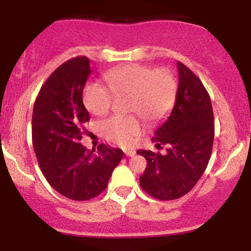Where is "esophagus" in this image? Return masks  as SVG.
I'll list each match as a JSON object with an SVG mask.
<instances>
[{
  "label": "esophagus",
  "instance_id": "obj_1",
  "mask_svg": "<svg viewBox=\"0 0 251 251\" xmlns=\"http://www.w3.org/2000/svg\"><path fill=\"white\" fill-rule=\"evenodd\" d=\"M125 154L127 155V157H133L135 154V151L134 150H127V151H125Z\"/></svg>",
  "mask_w": 251,
  "mask_h": 251
}]
</instances>
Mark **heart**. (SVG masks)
<instances>
[{
	"instance_id": "heart-1",
	"label": "heart",
	"mask_w": 251,
	"mask_h": 251,
	"mask_svg": "<svg viewBox=\"0 0 251 251\" xmlns=\"http://www.w3.org/2000/svg\"><path fill=\"white\" fill-rule=\"evenodd\" d=\"M108 89L98 85H87L82 99L86 108L94 116H106L114 98L126 99L127 117H112L100 124L101 133L109 142L131 146L142 133L140 117L149 124H155L169 114L176 102L178 83L168 68L154 70L151 66L129 63L108 72L105 75Z\"/></svg>"
}]
</instances>
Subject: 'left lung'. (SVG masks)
I'll return each instance as SVG.
<instances>
[{
  "instance_id": "left-lung-1",
  "label": "left lung",
  "mask_w": 251,
  "mask_h": 251,
  "mask_svg": "<svg viewBox=\"0 0 251 251\" xmlns=\"http://www.w3.org/2000/svg\"><path fill=\"white\" fill-rule=\"evenodd\" d=\"M177 66L179 83L175 107L152 138L158 149L166 146L165 154L137 151L148 160L140 186L160 201L177 200L192 190L208 166L214 145V112L208 91L184 63Z\"/></svg>"
}]
</instances>
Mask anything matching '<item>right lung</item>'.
Returning a JSON list of instances; mask_svg holds the SVG:
<instances>
[{
  "mask_svg": "<svg viewBox=\"0 0 251 251\" xmlns=\"http://www.w3.org/2000/svg\"><path fill=\"white\" fill-rule=\"evenodd\" d=\"M89 59L63 62L43 83L31 118V138L37 162L50 185L73 201H88L107 186L124 152L105 144L87 150L80 143L89 114L82 91L91 74Z\"/></svg>",
  "mask_w": 251,
  "mask_h": 251,
  "instance_id": "1",
  "label": "right lung"
}]
</instances>
